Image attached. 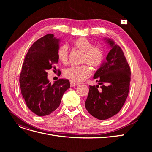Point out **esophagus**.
Here are the masks:
<instances>
[{
    "label": "esophagus",
    "mask_w": 152,
    "mask_h": 152,
    "mask_svg": "<svg viewBox=\"0 0 152 152\" xmlns=\"http://www.w3.org/2000/svg\"><path fill=\"white\" fill-rule=\"evenodd\" d=\"M79 84L77 83H73V82H70V86L71 87H73V86H77Z\"/></svg>",
    "instance_id": "obj_1"
}]
</instances>
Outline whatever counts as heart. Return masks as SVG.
Masks as SVG:
<instances>
[{"mask_svg":"<svg viewBox=\"0 0 152 152\" xmlns=\"http://www.w3.org/2000/svg\"><path fill=\"white\" fill-rule=\"evenodd\" d=\"M76 49L83 52L81 62L88 64L94 69L100 67L104 60V53L100 47L94 45L93 43L85 37L79 38L73 42ZM57 57L60 62L66 64L68 60V47L61 45L57 50ZM91 75V70L87 65L71 66L63 71V76L71 82L78 83L84 81Z\"/></svg>","mask_w":152,"mask_h":152,"instance_id":"heart-1","label":"heart"}]
</instances>
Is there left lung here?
Segmentation results:
<instances>
[{"label":"left lung","instance_id":"1","mask_svg":"<svg viewBox=\"0 0 152 152\" xmlns=\"http://www.w3.org/2000/svg\"><path fill=\"white\" fill-rule=\"evenodd\" d=\"M106 62L98 69L94 78L99 86H89L85 107L94 117L105 120L117 114L128 95L131 69L123 51L111 39Z\"/></svg>","mask_w":152,"mask_h":152}]
</instances>
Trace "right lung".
I'll return each instance as SVG.
<instances>
[{"instance_id": "obj_1", "label": "right lung", "mask_w": 152, "mask_h": 152, "mask_svg": "<svg viewBox=\"0 0 152 152\" xmlns=\"http://www.w3.org/2000/svg\"><path fill=\"white\" fill-rule=\"evenodd\" d=\"M58 43L59 39L53 34L40 38L29 48L22 65L21 94L28 108L39 116L50 115L57 109L63 94L70 87L68 79H60L53 84L47 79V70H57Z\"/></svg>"}]
</instances>
